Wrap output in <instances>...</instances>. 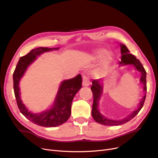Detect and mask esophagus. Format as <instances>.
I'll use <instances>...</instances> for the list:
<instances>
[{"label": "esophagus", "mask_w": 158, "mask_h": 158, "mask_svg": "<svg viewBox=\"0 0 158 158\" xmlns=\"http://www.w3.org/2000/svg\"><path fill=\"white\" fill-rule=\"evenodd\" d=\"M90 85V81L88 79V76L87 74H84L83 75V83H82V85L83 86H88Z\"/></svg>", "instance_id": "obj_1"}]
</instances>
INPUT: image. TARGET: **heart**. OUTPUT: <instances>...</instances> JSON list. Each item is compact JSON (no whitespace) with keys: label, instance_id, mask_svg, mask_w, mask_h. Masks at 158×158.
I'll list each match as a JSON object with an SVG mask.
<instances>
[{"label":"heart","instance_id":"1","mask_svg":"<svg viewBox=\"0 0 158 158\" xmlns=\"http://www.w3.org/2000/svg\"><path fill=\"white\" fill-rule=\"evenodd\" d=\"M103 56L104 57L102 59L99 66L94 72V75H95V76H99V75H101L106 68L110 65L112 63L113 59L112 55L109 53H107L106 49L100 48L95 51V57L96 58H101Z\"/></svg>","mask_w":158,"mask_h":158}]
</instances>
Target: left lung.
Masks as SVG:
<instances>
[{
  "instance_id": "obj_1",
  "label": "left lung",
  "mask_w": 158,
  "mask_h": 158,
  "mask_svg": "<svg viewBox=\"0 0 158 158\" xmlns=\"http://www.w3.org/2000/svg\"><path fill=\"white\" fill-rule=\"evenodd\" d=\"M121 48V60L119 63V68L121 66H125L131 65L133 66L135 70L139 72L141 74V77L139 79V82L143 85V90L145 92L144 96L139 101L138 108L135 110L133 111L131 114H129L126 118L122 119L114 120L106 118L103 114H101L99 111V101L103 94V81L104 79H100L97 80H94L92 81V86L91 87V90L93 93L94 96V102L92 106V115L94 119L99 124L106 125V126H118L123 124H125L127 122L133 119L135 116L138 114L140 110L142 108L145 100L146 98L147 94V81L146 76L147 72L144 69V67L141 64L139 59H137L136 57L133 56L132 54L130 53V51L127 48V46L122 43L120 44Z\"/></svg>"
}]
</instances>
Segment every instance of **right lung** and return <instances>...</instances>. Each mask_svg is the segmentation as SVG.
Returning <instances> with one entry per match:
<instances>
[{
    "label": "right lung",
    "mask_w": 158,
    "mask_h": 158,
    "mask_svg": "<svg viewBox=\"0 0 158 158\" xmlns=\"http://www.w3.org/2000/svg\"><path fill=\"white\" fill-rule=\"evenodd\" d=\"M59 49V47L53 48L39 47L32 50L26 56L20 58L13 75L15 96L20 112L34 124L39 126L56 127L66 122L71 115L73 99L82 86V78L80 74L72 79L61 81L53 104L46 110L39 113L29 110L23 103L19 85L28 68L35 62L38 56Z\"/></svg>",
    "instance_id": "1"
}]
</instances>
